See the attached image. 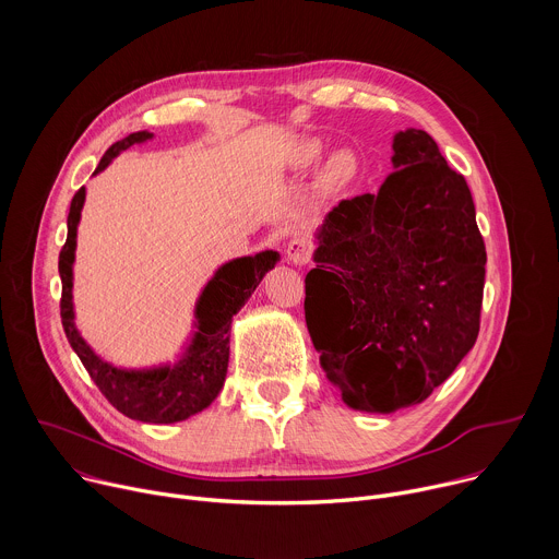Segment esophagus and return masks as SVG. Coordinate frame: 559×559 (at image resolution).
Wrapping results in <instances>:
<instances>
[{
  "label": "esophagus",
  "mask_w": 559,
  "mask_h": 559,
  "mask_svg": "<svg viewBox=\"0 0 559 559\" xmlns=\"http://www.w3.org/2000/svg\"><path fill=\"white\" fill-rule=\"evenodd\" d=\"M285 257L292 265H307L311 261V243L305 236H294L285 248Z\"/></svg>",
  "instance_id": "esophagus-1"
}]
</instances>
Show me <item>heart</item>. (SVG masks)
<instances>
[{
    "label": "heart",
    "mask_w": 559,
    "mask_h": 559,
    "mask_svg": "<svg viewBox=\"0 0 559 559\" xmlns=\"http://www.w3.org/2000/svg\"><path fill=\"white\" fill-rule=\"evenodd\" d=\"M321 154H323V141L302 139L289 150L287 164L294 170H305L313 166L318 158H321ZM358 170H360L358 154L352 147H338L328 156V162L321 170V188L328 192H338L356 179Z\"/></svg>",
    "instance_id": "1"
}]
</instances>
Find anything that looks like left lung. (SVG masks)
<instances>
[{
	"instance_id": "obj_1",
	"label": "left lung",
	"mask_w": 559,
	"mask_h": 559,
	"mask_svg": "<svg viewBox=\"0 0 559 559\" xmlns=\"http://www.w3.org/2000/svg\"><path fill=\"white\" fill-rule=\"evenodd\" d=\"M378 194L341 201L316 231L305 321L356 412L420 405L475 345L487 250L462 175L416 128L395 132Z\"/></svg>"
}]
</instances>
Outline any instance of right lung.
Here are the masks:
<instances>
[{
	"label": "right lung",
	"mask_w": 559,
	"mask_h": 559,
	"mask_svg": "<svg viewBox=\"0 0 559 559\" xmlns=\"http://www.w3.org/2000/svg\"><path fill=\"white\" fill-rule=\"evenodd\" d=\"M154 134L147 130L132 132L112 143L95 170L104 173L112 158L134 143H145ZM86 188L72 197L68 212V236L59 254L61 276V325L66 338L86 371L108 397V403L123 416L150 423L173 425L207 409L223 389L229 362V330L236 311L254 294L263 276L274 270L281 254L274 250L254 257H241L223 263L201 289L194 305V332L175 362L143 369H128L102 358L76 330L72 302V265L76 250V227L82 221Z\"/></svg>",
	"instance_id": "obj_1"
}]
</instances>
